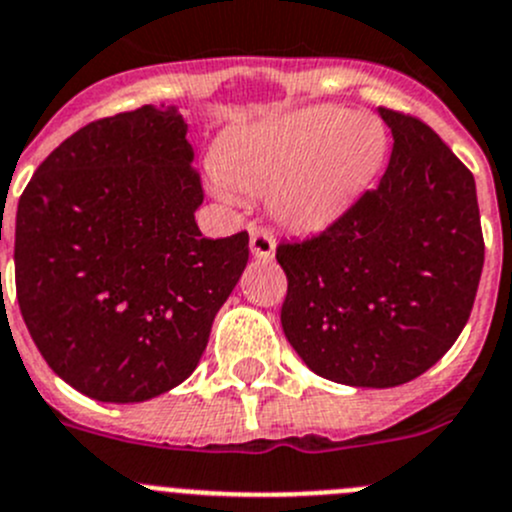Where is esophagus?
Here are the masks:
<instances>
[{"label":"esophagus","instance_id":"obj_1","mask_svg":"<svg viewBox=\"0 0 512 512\" xmlns=\"http://www.w3.org/2000/svg\"><path fill=\"white\" fill-rule=\"evenodd\" d=\"M250 252L257 260L267 262L275 257V237L272 232L262 230V227H252L250 230Z\"/></svg>","mask_w":512,"mask_h":512}]
</instances>
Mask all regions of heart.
<instances>
[{"mask_svg": "<svg viewBox=\"0 0 512 512\" xmlns=\"http://www.w3.org/2000/svg\"><path fill=\"white\" fill-rule=\"evenodd\" d=\"M388 157V132L367 112L287 109L242 124L217 142L212 190L270 195L272 215L295 232L335 225L370 190Z\"/></svg>", "mask_w": 512, "mask_h": 512, "instance_id": "1", "label": "heart"}]
</instances>
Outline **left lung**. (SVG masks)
I'll list each match as a JSON object with an SVG mask.
<instances>
[{"instance_id": "8db88e82", "label": "left lung", "mask_w": 512, "mask_h": 512, "mask_svg": "<svg viewBox=\"0 0 512 512\" xmlns=\"http://www.w3.org/2000/svg\"><path fill=\"white\" fill-rule=\"evenodd\" d=\"M393 155L375 190L305 242H282L280 320L315 375L352 388L415 380L453 347L483 272L468 167L428 124L380 107Z\"/></svg>"}]
</instances>
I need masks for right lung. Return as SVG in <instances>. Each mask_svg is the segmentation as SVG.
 Instances as JSON below:
<instances>
[{"instance_id": "right-lung-1", "label": "right lung", "mask_w": 512, "mask_h": 512, "mask_svg": "<svg viewBox=\"0 0 512 512\" xmlns=\"http://www.w3.org/2000/svg\"><path fill=\"white\" fill-rule=\"evenodd\" d=\"M175 104L87 124L19 197L17 300L34 345L99 403H145L195 372L250 237H202V185Z\"/></svg>"}]
</instances>
